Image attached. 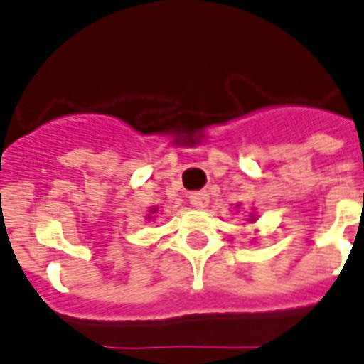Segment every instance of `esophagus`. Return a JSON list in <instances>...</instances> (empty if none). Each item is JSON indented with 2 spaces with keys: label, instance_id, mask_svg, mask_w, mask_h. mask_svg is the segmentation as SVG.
<instances>
[{
  "label": "esophagus",
  "instance_id": "34e87169",
  "mask_svg": "<svg viewBox=\"0 0 364 364\" xmlns=\"http://www.w3.org/2000/svg\"><path fill=\"white\" fill-rule=\"evenodd\" d=\"M188 198H191V203L194 205V208H205V205L209 203V194L203 191L192 192Z\"/></svg>",
  "mask_w": 364,
  "mask_h": 364
}]
</instances>
